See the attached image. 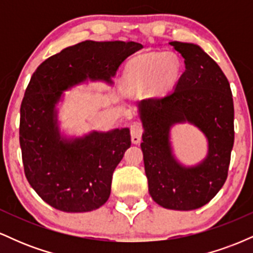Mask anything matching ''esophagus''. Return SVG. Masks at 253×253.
Masks as SVG:
<instances>
[{"label":"esophagus","instance_id":"obj_1","mask_svg":"<svg viewBox=\"0 0 253 253\" xmlns=\"http://www.w3.org/2000/svg\"><path fill=\"white\" fill-rule=\"evenodd\" d=\"M143 125L140 123H134L130 126V135H132V143L139 144L141 140V134H143Z\"/></svg>","mask_w":253,"mask_h":253}]
</instances>
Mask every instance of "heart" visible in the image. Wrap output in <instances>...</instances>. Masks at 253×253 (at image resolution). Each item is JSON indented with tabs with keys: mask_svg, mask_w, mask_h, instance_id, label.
<instances>
[{
	"mask_svg": "<svg viewBox=\"0 0 253 253\" xmlns=\"http://www.w3.org/2000/svg\"><path fill=\"white\" fill-rule=\"evenodd\" d=\"M179 75V60L173 53H144L127 64L123 88L129 94L144 92L151 84L153 92L162 94L176 82Z\"/></svg>",
	"mask_w": 253,
	"mask_h": 253,
	"instance_id": "b5f03b06",
	"label": "heart"
}]
</instances>
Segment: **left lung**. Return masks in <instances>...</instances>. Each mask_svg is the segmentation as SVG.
<instances>
[{"label": "left lung", "instance_id": "obj_1", "mask_svg": "<svg viewBox=\"0 0 253 253\" xmlns=\"http://www.w3.org/2000/svg\"><path fill=\"white\" fill-rule=\"evenodd\" d=\"M169 43L183 57L185 70L170 92L140 102V146L153 201L167 210L193 211L210 202L227 179L234 144L233 97L225 74L199 46ZM184 121L209 139L208 158L194 168L182 167L170 153L169 127Z\"/></svg>", "mask_w": 253, "mask_h": 253}]
</instances>
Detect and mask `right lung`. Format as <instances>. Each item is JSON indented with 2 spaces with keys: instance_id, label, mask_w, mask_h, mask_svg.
<instances>
[{
  "instance_id": "1",
  "label": "right lung",
  "mask_w": 253,
  "mask_h": 253,
  "mask_svg": "<svg viewBox=\"0 0 253 253\" xmlns=\"http://www.w3.org/2000/svg\"><path fill=\"white\" fill-rule=\"evenodd\" d=\"M141 47L134 42L85 40L47 58L31 77L20 108L22 163L32 188L56 210L83 213L106 203L130 134L121 128L64 140L56 126L54 104L63 90L86 77L110 82L121 63Z\"/></svg>"
}]
</instances>
